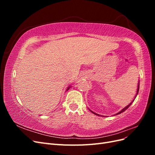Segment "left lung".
<instances>
[{
	"label": "left lung",
	"mask_w": 155,
	"mask_h": 155,
	"mask_svg": "<svg viewBox=\"0 0 155 155\" xmlns=\"http://www.w3.org/2000/svg\"><path fill=\"white\" fill-rule=\"evenodd\" d=\"M139 87H140V81H138V88H137V94H136V96H135V97H134V99H133V100L132 101H131L130 103V104L127 105V106H126L125 107H124V109H121L120 112H118V113H116V114H114V115H118V114H121V112H124L125 110H126L127 109H128V108L131 105V104H133V101H134V100H135V98H136V97H137V94H138V91H139ZM89 110H90V109H89ZM90 111H91L92 112V113L93 114H96V115H97V116H103V117H104V116H101V115H100V114H97V113H96V112H93V111H92L91 110H90ZM105 117V116H104Z\"/></svg>",
	"instance_id": "1"
}]
</instances>
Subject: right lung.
<instances>
[{"label":"right lung","instance_id":"obj_1","mask_svg":"<svg viewBox=\"0 0 155 155\" xmlns=\"http://www.w3.org/2000/svg\"><path fill=\"white\" fill-rule=\"evenodd\" d=\"M70 87H71V86H70H70H69V87H68V88H67V91H68V89H69V88H70Z\"/></svg>","mask_w":155,"mask_h":155}]
</instances>
